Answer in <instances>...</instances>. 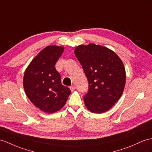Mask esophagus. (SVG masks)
Instances as JSON below:
<instances>
[{"label":"esophagus","instance_id":"obj_1","mask_svg":"<svg viewBox=\"0 0 152 152\" xmlns=\"http://www.w3.org/2000/svg\"><path fill=\"white\" fill-rule=\"evenodd\" d=\"M69 88H70V90H71V91H73L74 90H75V86H70V87H69Z\"/></svg>","mask_w":152,"mask_h":152}]
</instances>
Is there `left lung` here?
<instances>
[{
    "label": "left lung",
    "instance_id": "1",
    "mask_svg": "<svg viewBox=\"0 0 152 152\" xmlns=\"http://www.w3.org/2000/svg\"><path fill=\"white\" fill-rule=\"evenodd\" d=\"M74 52L88 80V91L84 97L87 109L95 113L106 112L123 93L126 72L123 62L112 50L95 44L78 46Z\"/></svg>",
    "mask_w": 152,
    "mask_h": 152
}]
</instances>
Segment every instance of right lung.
<instances>
[{"label": "right lung", "instance_id": "add662e5", "mask_svg": "<svg viewBox=\"0 0 152 152\" xmlns=\"http://www.w3.org/2000/svg\"><path fill=\"white\" fill-rule=\"evenodd\" d=\"M64 47L48 46L33 59L24 75L23 86L27 97L42 112L53 113L61 110L71 94L61 83L55 65Z\"/></svg>", "mask_w": 152, "mask_h": 152}]
</instances>
